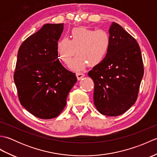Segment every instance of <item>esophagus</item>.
<instances>
[{
    "label": "esophagus",
    "mask_w": 157,
    "mask_h": 157,
    "mask_svg": "<svg viewBox=\"0 0 157 157\" xmlns=\"http://www.w3.org/2000/svg\"><path fill=\"white\" fill-rule=\"evenodd\" d=\"M76 76L78 80H80V79H82L85 76V74L84 73H77Z\"/></svg>",
    "instance_id": "obj_1"
}]
</instances>
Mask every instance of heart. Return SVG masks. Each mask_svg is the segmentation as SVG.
Here are the masks:
<instances>
[{
    "label": "heart",
    "mask_w": 157,
    "mask_h": 157,
    "mask_svg": "<svg viewBox=\"0 0 157 157\" xmlns=\"http://www.w3.org/2000/svg\"><path fill=\"white\" fill-rule=\"evenodd\" d=\"M111 38L104 29L77 28L70 34V40L64 38L56 45L58 54L65 64L71 62L75 52L78 53L69 65L71 69L79 71L87 65L95 66L101 63L107 55Z\"/></svg>",
    "instance_id": "obj_1"
}]
</instances>
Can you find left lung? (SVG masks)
<instances>
[{
	"instance_id": "obj_1",
	"label": "left lung",
	"mask_w": 157,
	"mask_h": 157,
	"mask_svg": "<svg viewBox=\"0 0 157 157\" xmlns=\"http://www.w3.org/2000/svg\"><path fill=\"white\" fill-rule=\"evenodd\" d=\"M109 33L111 45L105 59L88 72L94 83V102L98 111L110 117L124 113L136 101L144 75L137 41L118 23Z\"/></svg>"
}]
</instances>
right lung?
I'll list each match as a JSON object with an SVG mask.
<instances>
[{
  "mask_svg": "<svg viewBox=\"0 0 157 157\" xmlns=\"http://www.w3.org/2000/svg\"><path fill=\"white\" fill-rule=\"evenodd\" d=\"M63 31V23H46L19 48L14 82L19 101L40 119L57 117L77 82L75 73L58 59L56 45Z\"/></svg>",
  "mask_w": 157,
  "mask_h": 157,
  "instance_id": "right-lung-1",
  "label": "right lung"
}]
</instances>
